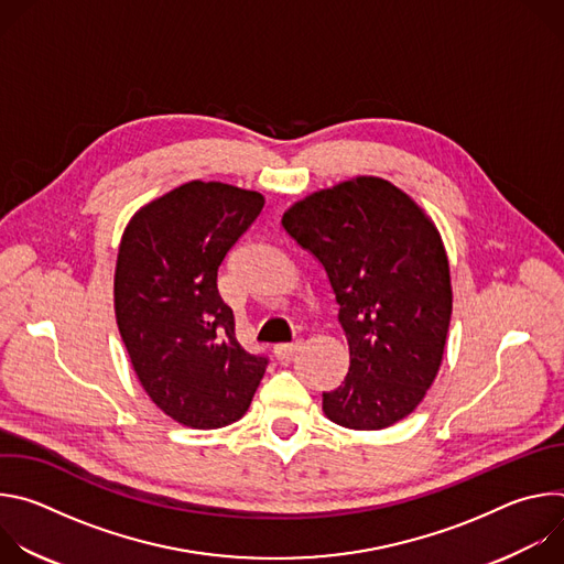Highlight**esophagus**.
I'll return each instance as SVG.
<instances>
[{"mask_svg":"<svg viewBox=\"0 0 564 564\" xmlns=\"http://www.w3.org/2000/svg\"><path fill=\"white\" fill-rule=\"evenodd\" d=\"M299 346H301V341H294V344H276V346H274V357H276L279 361H285V359H290V357L296 352Z\"/></svg>","mask_w":564,"mask_h":564,"instance_id":"obj_1","label":"esophagus"}]
</instances>
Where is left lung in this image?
Segmentation results:
<instances>
[{
  "instance_id": "left-lung-1",
  "label": "left lung",
  "mask_w": 564,
  "mask_h": 564,
  "mask_svg": "<svg viewBox=\"0 0 564 564\" xmlns=\"http://www.w3.org/2000/svg\"><path fill=\"white\" fill-rule=\"evenodd\" d=\"M285 231L326 270L350 348L324 413L379 431L411 415L444 355L453 294L435 225L394 185L361 176L290 207Z\"/></svg>"
}]
</instances>
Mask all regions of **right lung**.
I'll list each match as a JSON object with an SVG mask.
<instances>
[{
    "instance_id": "add662e5",
    "label": "right lung",
    "mask_w": 564,
    "mask_h": 564,
    "mask_svg": "<svg viewBox=\"0 0 564 564\" xmlns=\"http://www.w3.org/2000/svg\"><path fill=\"white\" fill-rule=\"evenodd\" d=\"M257 192L187 183L142 207L124 229L116 318L133 370L158 409L192 429L243 417L270 359L236 341L218 270L261 214Z\"/></svg>"
}]
</instances>
